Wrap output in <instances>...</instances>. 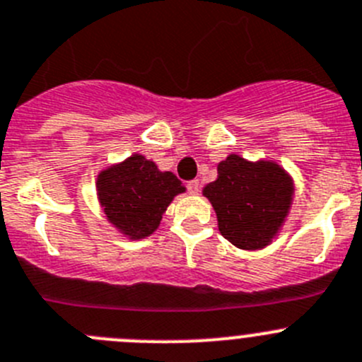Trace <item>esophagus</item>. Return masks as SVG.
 <instances>
[{
    "instance_id": "1",
    "label": "esophagus",
    "mask_w": 362,
    "mask_h": 362,
    "mask_svg": "<svg viewBox=\"0 0 362 362\" xmlns=\"http://www.w3.org/2000/svg\"><path fill=\"white\" fill-rule=\"evenodd\" d=\"M187 190L190 192L192 195H197L199 192H201V183H199L197 179H194V181H188V183H187Z\"/></svg>"
}]
</instances>
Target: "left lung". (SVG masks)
<instances>
[{
  "label": "left lung",
  "mask_w": 362,
  "mask_h": 362,
  "mask_svg": "<svg viewBox=\"0 0 362 362\" xmlns=\"http://www.w3.org/2000/svg\"><path fill=\"white\" fill-rule=\"evenodd\" d=\"M218 177L204 195L216 211L218 229L233 245L245 250L267 247L288 215L293 185L272 161L250 163L230 154L218 163Z\"/></svg>",
  "instance_id": "8db88e82"
}]
</instances>
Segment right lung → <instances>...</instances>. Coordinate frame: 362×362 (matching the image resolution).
<instances>
[{
	"mask_svg": "<svg viewBox=\"0 0 362 362\" xmlns=\"http://www.w3.org/2000/svg\"><path fill=\"white\" fill-rule=\"evenodd\" d=\"M181 192L185 187L172 172H160L142 154H133L98 177L99 201L108 220L135 240L156 230L167 206Z\"/></svg>",
	"mask_w": 362,
	"mask_h": 362,
	"instance_id": "1",
	"label": "right lung"
}]
</instances>
